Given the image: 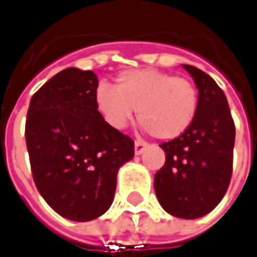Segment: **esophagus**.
Masks as SVG:
<instances>
[{"label":"esophagus","mask_w":257,"mask_h":257,"mask_svg":"<svg viewBox=\"0 0 257 257\" xmlns=\"http://www.w3.org/2000/svg\"><path fill=\"white\" fill-rule=\"evenodd\" d=\"M146 146H148V143L145 141H141V139L135 141V155H142L143 151L146 149Z\"/></svg>","instance_id":"esophagus-1"}]
</instances>
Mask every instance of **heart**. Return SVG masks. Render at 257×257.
Returning <instances> with one entry per match:
<instances>
[{
  "label": "heart",
  "instance_id": "1",
  "mask_svg": "<svg viewBox=\"0 0 257 257\" xmlns=\"http://www.w3.org/2000/svg\"><path fill=\"white\" fill-rule=\"evenodd\" d=\"M94 102L112 128H125L138 109L145 129L159 139H173L194 121L198 91L191 81L165 71L128 70L116 77L115 87L99 83Z\"/></svg>",
  "mask_w": 257,
  "mask_h": 257
}]
</instances>
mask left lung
Returning <instances> with one entry per match:
<instances>
[{"label":"left lung","instance_id":"obj_1","mask_svg":"<svg viewBox=\"0 0 257 257\" xmlns=\"http://www.w3.org/2000/svg\"><path fill=\"white\" fill-rule=\"evenodd\" d=\"M183 67L198 88V111L183 134L160 145L165 166L155 176V191L170 215L195 219L224 198L232 176L235 123L219 85L190 64Z\"/></svg>","mask_w":257,"mask_h":257}]
</instances>
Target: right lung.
<instances>
[{
    "mask_svg": "<svg viewBox=\"0 0 257 257\" xmlns=\"http://www.w3.org/2000/svg\"><path fill=\"white\" fill-rule=\"evenodd\" d=\"M97 85L91 70H62L33 94L26 116L36 188L59 215L77 222L111 207L116 173L135 155L134 141L95 108Z\"/></svg>",
    "mask_w": 257,
    "mask_h": 257,
    "instance_id": "right-lung-1",
    "label": "right lung"
}]
</instances>
